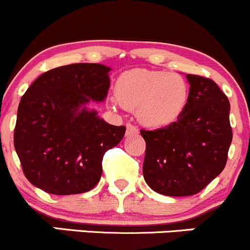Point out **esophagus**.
I'll return each instance as SVG.
<instances>
[{
	"label": "esophagus",
	"instance_id": "34e87169",
	"mask_svg": "<svg viewBox=\"0 0 250 250\" xmlns=\"http://www.w3.org/2000/svg\"><path fill=\"white\" fill-rule=\"evenodd\" d=\"M139 133V129L135 127V125H130V123H128L127 125V133H125V135L127 136H130V135H136V134Z\"/></svg>",
	"mask_w": 250,
	"mask_h": 250
}]
</instances>
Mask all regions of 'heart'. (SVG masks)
<instances>
[{"label":"heart","instance_id":"heart-1","mask_svg":"<svg viewBox=\"0 0 250 250\" xmlns=\"http://www.w3.org/2000/svg\"><path fill=\"white\" fill-rule=\"evenodd\" d=\"M118 101L122 105L136 110L139 121L147 127H163L172 123L185 110L189 98L186 80L177 74L144 68L125 72L116 83Z\"/></svg>","mask_w":250,"mask_h":250}]
</instances>
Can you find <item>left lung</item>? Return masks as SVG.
Instances as JSON below:
<instances>
[{
    "mask_svg": "<svg viewBox=\"0 0 250 250\" xmlns=\"http://www.w3.org/2000/svg\"><path fill=\"white\" fill-rule=\"evenodd\" d=\"M186 78L189 98L177 121L160 129L140 130L146 143L144 178L167 196L202 190L225 167L232 141L228 97L211 79Z\"/></svg>",
    "mask_w": 250,
    "mask_h": 250,
    "instance_id": "1",
    "label": "left lung"
}]
</instances>
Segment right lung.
Returning <instances> with one entry per match:
<instances>
[{"instance_id": "1", "label": "right lung", "mask_w": 250, "mask_h": 250, "mask_svg": "<svg viewBox=\"0 0 250 250\" xmlns=\"http://www.w3.org/2000/svg\"><path fill=\"white\" fill-rule=\"evenodd\" d=\"M111 68L75 63L45 72L18 107L14 147L26 178L54 195L86 193L101 180L105 152L117 146L125 125H112L90 109L104 102Z\"/></svg>"}]
</instances>
